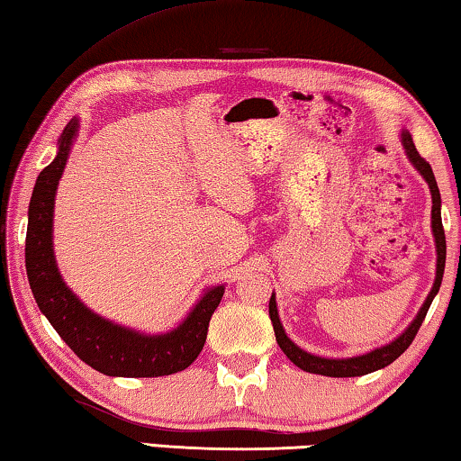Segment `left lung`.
Listing matches in <instances>:
<instances>
[{
    "label": "left lung",
    "mask_w": 461,
    "mask_h": 461,
    "mask_svg": "<svg viewBox=\"0 0 461 461\" xmlns=\"http://www.w3.org/2000/svg\"><path fill=\"white\" fill-rule=\"evenodd\" d=\"M402 144L403 150H406L408 161L414 165V169L424 177V182L429 184L430 188V198H432V209H430V228H432V238H435V250H437V271H435V284H432L427 300L422 302L420 311L414 317V321L406 327V331H402L393 341L384 343L381 348L370 349L366 354L352 356V358H327V356H317L302 349L298 343H294L287 338L284 325L279 321L277 312V302H275V294H271L269 300V317L273 322L275 339H277L279 348L284 349V354L290 358L298 368L306 370V373L312 375H322V376H362L368 373H375V370H381L389 366L391 362L400 358V356L410 348V343L414 341L418 329H420L424 317H427L429 308L432 300L438 294V287H441L443 281V271H445V254H447V246H445V231H443V221H441V194H438V186L435 180V174H432L430 165L418 155L414 147V140H411V134L406 128H402Z\"/></svg>",
    "instance_id": "8db88e82"
}]
</instances>
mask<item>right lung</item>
I'll use <instances>...</instances> for the list:
<instances>
[{
    "label": "right lung",
    "instance_id": "obj_1",
    "mask_svg": "<svg viewBox=\"0 0 461 461\" xmlns=\"http://www.w3.org/2000/svg\"><path fill=\"white\" fill-rule=\"evenodd\" d=\"M80 120L72 118L58 139V155L34 182L26 230V275L39 311L74 354L107 376H165L188 368L207 341L209 321L225 285H212L174 329L142 333L91 311L70 287L55 263L53 209Z\"/></svg>",
    "mask_w": 461,
    "mask_h": 461
}]
</instances>
